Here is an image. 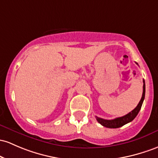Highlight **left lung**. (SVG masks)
I'll return each mask as SVG.
<instances>
[{"mask_svg":"<svg viewBox=\"0 0 158 158\" xmlns=\"http://www.w3.org/2000/svg\"><path fill=\"white\" fill-rule=\"evenodd\" d=\"M137 64V63H136ZM145 80H143V92L142 95V98L140 100L139 103H138L137 106L134 109V110L131 111V112L127 114V115L122 116V117L112 119V120H106V119L100 118L99 117H96L97 121L100 123L101 125L103 127H108V128H118L124 126V124H127V123L132 121L133 119L136 118V116L138 115L140 109H141L142 105H143V100L145 99Z\"/></svg>","mask_w":158,"mask_h":158,"instance_id":"obj_1","label":"left lung"}]
</instances>
